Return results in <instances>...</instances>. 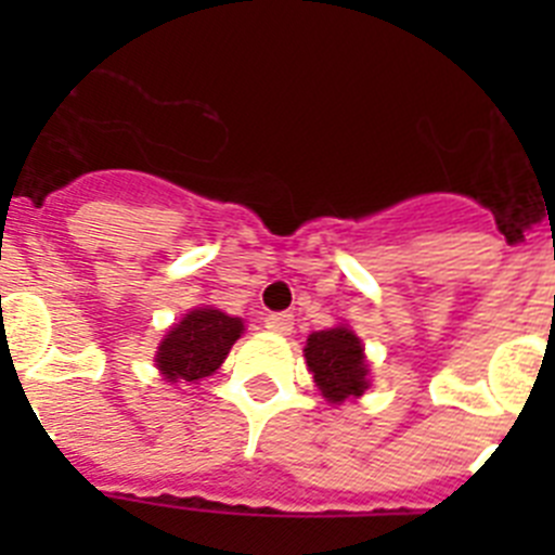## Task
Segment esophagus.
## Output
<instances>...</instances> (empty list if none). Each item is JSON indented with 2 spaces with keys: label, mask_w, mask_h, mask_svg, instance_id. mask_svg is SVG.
Listing matches in <instances>:
<instances>
[{
  "label": "esophagus",
  "mask_w": 555,
  "mask_h": 555,
  "mask_svg": "<svg viewBox=\"0 0 555 555\" xmlns=\"http://www.w3.org/2000/svg\"><path fill=\"white\" fill-rule=\"evenodd\" d=\"M263 325H267L272 333L286 336V333H292L294 327V317L292 313H267V317H263Z\"/></svg>",
  "instance_id": "1"
}]
</instances>
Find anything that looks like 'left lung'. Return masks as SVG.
Listing matches in <instances>:
<instances>
[{
	"label": "left lung",
	"mask_w": 555,
	"mask_h": 555,
	"mask_svg": "<svg viewBox=\"0 0 555 555\" xmlns=\"http://www.w3.org/2000/svg\"><path fill=\"white\" fill-rule=\"evenodd\" d=\"M306 364L320 386L327 403H345L370 389V364H366L361 338L345 325L327 327L308 336Z\"/></svg>",
	"instance_id": "1"
}]
</instances>
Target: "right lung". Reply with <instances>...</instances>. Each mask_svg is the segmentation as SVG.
<instances>
[{
  "instance_id": "1",
  "label": "right lung",
  "mask_w": 555,
  "mask_h": 555,
  "mask_svg": "<svg viewBox=\"0 0 555 555\" xmlns=\"http://www.w3.org/2000/svg\"><path fill=\"white\" fill-rule=\"evenodd\" d=\"M242 333L244 322L238 317H228L210 306L194 308L169 327L155 356V366L169 384H197L222 366Z\"/></svg>"
}]
</instances>
